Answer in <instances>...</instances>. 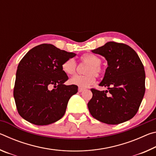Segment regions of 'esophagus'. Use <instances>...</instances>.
I'll return each instance as SVG.
<instances>
[{"label":"esophagus","mask_w":156,"mask_h":156,"mask_svg":"<svg viewBox=\"0 0 156 156\" xmlns=\"http://www.w3.org/2000/svg\"><path fill=\"white\" fill-rule=\"evenodd\" d=\"M84 90V89H83V88H80V87L78 88V92H80H80H82V91H83Z\"/></svg>","instance_id":"1"}]
</instances>
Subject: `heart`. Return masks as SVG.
I'll return each instance as SVG.
<instances>
[{"mask_svg":"<svg viewBox=\"0 0 156 156\" xmlns=\"http://www.w3.org/2000/svg\"><path fill=\"white\" fill-rule=\"evenodd\" d=\"M101 60L91 54H85L80 58V64L87 65L84 68V76H76L70 80V83L80 88H86L93 84L96 77H100L103 73V69L100 65ZM62 71L66 75L72 76L78 72V65L73 58L65 60L61 65Z\"/></svg>","mask_w":156,"mask_h":156,"instance_id":"1","label":"heart"}]
</instances>
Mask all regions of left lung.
<instances>
[{"instance_id": "obj_1", "label": "left lung", "mask_w": 156, "mask_h": 156, "mask_svg": "<svg viewBox=\"0 0 156 156\" xmlns=\"http://www.w3.org/2000/svg\"><path fill=\"white\" fill-rule=\"evenodd\" d=\"M92 52L107 60L108 67L99 85L107 87L109 90L91 89L93 96L87 104L91 115L108 125L131 119L138 112L145 92L144 69L138 55L127 44L113 41Z\"/></svg>"}]
</instances>
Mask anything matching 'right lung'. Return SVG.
Wrapping results in <instances>:
<instances>
[{
  "mask_svg": "<svg viewBox=\"0 0 156 156\" xmlns=\"http://www.w3.org/2000/svg\"><path fill=\"white\" fill-rule=\"evenodd\" d=\"M76 55L45 43L25 55L18 66L14 88L16 106L21 117L34 125H47L64 115L78 86L63 84L68 76L61 65Z\"/></svg>",
  "mask_w": 156,
  "mask_h": 156,
  "instance_id": "1",
  "label": "right lung"
}]
</instances>
